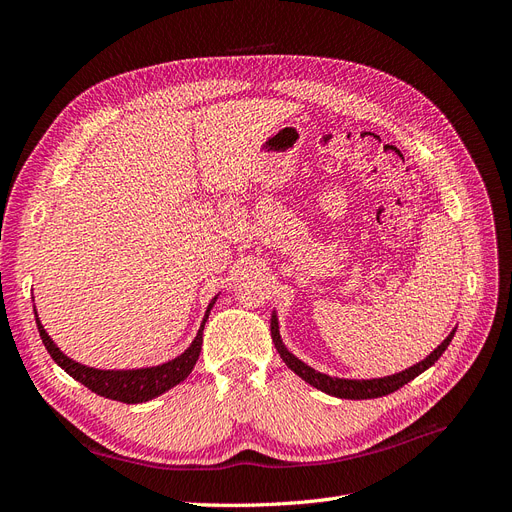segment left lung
I'll list each match as a JSON object with an SVG mask.
<instances>
[{
	"instance_id": "obj_1",
	"label": "left lung",
	"mask_w": 512,
	"mask_h": 512,
	"mask_svg": "<svg viewBox=\"0 0 512 512\" xmlns=\"http://www.w3.org/2000/svg\"><path fill=\"white\" fill-rule=\"evenodd\" d=\"M453 335H455V331L448 335L444 342L427 356V359L408 367L406 371H399V374L374 378V380H346V378H333L327 374H320V371L305 365L292 352H288V348L284 346L282 337H280V324H277V316L275 314L271 316V337H273V344H275L277 352H280V356H282V361L307 384H312L318 391L339 397V399H374V397H384L389 393H395L397 389H401V386L408 384L410 380H414L418 374H423L425 369H429L433 363H436L442 356V352L448 348V344H451Z\"/></svg>"
}]
</instances>
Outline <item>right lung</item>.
Masks as SVG:
<instances>
[{
    "label": "right lung",
    "instance_id": "obj_1",
    "mask_svg": "<svg viewBox=\"0 0 512 512\" xmlns=\"http://www.w3.org/2000/svg\"><path fill=\"white\" fill-rule=\"evenodd\" d=\"M215 299L209 303L203 324H200V329L188 350L179 354L173 361L156 365V367H143V369H96V367L76 363L55 346L49 333L44 331L38 316H36V324H38L44 348L49 350L53 361L74 380H79L81 384L87 386L89 391H94L100 397L123 401V404H143V401H149L153 397L166 393L168 389H173V386H177L179 382H183L190 376V371L194 369L200 356V348H203V329Z\"/></svg>",
    "mask_w": 512,
    "mask_h": 512
}]
</instances>
